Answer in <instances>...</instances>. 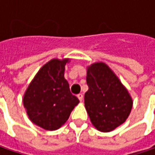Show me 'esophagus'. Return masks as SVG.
Wrapping results in <instances>:
<instances>
[{"label": "esophagus", "instance_id": "esophagus-1", "mask_svg": "<svg viewBox=\"0 0 155 155\" xmlns=\"http://www.w3.org/2000/svg\"><path fill=\"white\" fill-rule=\"evenodd\" d=\"M77 97L78 99L81 101L83 100V94H77Z\"/></svg>", "mask_w": 155, "mask_h": 155}]
</instances>
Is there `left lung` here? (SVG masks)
Here are the masks:
<instances>
[{
    "mask_svg": "<svg viewBox=\"0 0 155 155\" xmlns=\"http://www.w3.org/2000/svg\"><path fill=\"white\" fill-rule=\"evenodd\" d=\"M85 107L91 122L101 132H110L128 117L132 99L114 72L102 62L87 68Z\"/></svg>",
    "mask_w": 155,
    "mask_h": 155,
    "instance_id": "left-lung-1",
    "label": "left lung"
}]
</instances>
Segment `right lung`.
<instances>
[{
  "label": "right lung",
  "mask_w": 155,
  "mask_h": 155,
  "mask_svg": "<svg viewBox=\"0 0 155 155\" xmlns=\"http://www.w3.org/2000/svg\"><path fill=\"white\" fill-rule=\"evenodd\" d=\"M68 61L54 59L44 65L24 95V107L31 121L46 130L60 128L80 102L64 78Z\"/></svg>",
  "instance_id": "obj_1"
}]
</instances>
